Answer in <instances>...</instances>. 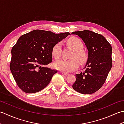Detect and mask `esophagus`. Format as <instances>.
Returning a JSON list of instances; mask_svg holds the SVG:
<instances>
[{
  "label": "esophagus",
  "instance_id": "34e87169",
  "mask_svg": "<svg viewBox=\"0 0 124 124\" xmlns=\"http://www.w3.org/2000/svg\"><path fill=\"white\" fill-rule=\"evenodd\" d=\"M61 73H62V75H64V76H67V75H69V73H68L65 72H63V71H62Z\"/></svg>",
  "mask_w": 124,
  "mask_h": 124
}]
</instances>
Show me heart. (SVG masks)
Returning <instances> with one entry per match:
<instances>
[{"mask_svg": "<svg viewBox=\"0 0 124 124\" xmlns=\"http://www.w3.org/2000/svg\"><path fill=\"white\" fill-rule=\"evenodd\" d=\"M68 45L74 50L70 60H60L54 63V67L65 72L73 71L77 69L79 64H82L86 62L87 56L83 51L84 45L80 39L76 37H72L68 39ZM62 45L61 43H57L53 47L52 49V55L56 60L60 59L61 53Z\"/></svg>", "mask_w": 124, "mask_h": 124, "instance_id": "heart-1", "label": "heart"}]
</instances>
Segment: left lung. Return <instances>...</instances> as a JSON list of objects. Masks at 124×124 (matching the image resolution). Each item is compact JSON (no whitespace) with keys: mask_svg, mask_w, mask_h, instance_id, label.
<instances>
[{"mask_svg":"<svg viewBox=\"0 0 124 124\" xmlns=\"http://www.w3.org/2000/svg\"><path fill=\"white\" fill-rule=\"evenodd\" d=\"M71 35L79 37L88 51L84 71L76 75L72 88L84 94L95 93L103 85L111 69L112 47L102 35L92 31H75Z\"/></svg>","mask_w":124,"mask_h":124,"instance_id":"8db88e82","label":"left lung"}]
</instances>
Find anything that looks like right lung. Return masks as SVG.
Masks as SVG:
<instances>
[{
    "mask_svg": "<svg viewBox=\"0 0 124 124\" xmlns=\"http://www.w3.org/2000/svg\"><path fill=\"white\" fill-rule=\"evenodd\" d=\"M70 35L35 30L18 38L12 49L10 69L17 86L27 93L41 91L48 85L57 70L44 65L52 61L54 45Z\"/></svg>",
    "mask_w": 124,
    "mask_h": 124,
    "instance_id": "right-lung-1",
    "label": "right lung"
}]
</instances>
